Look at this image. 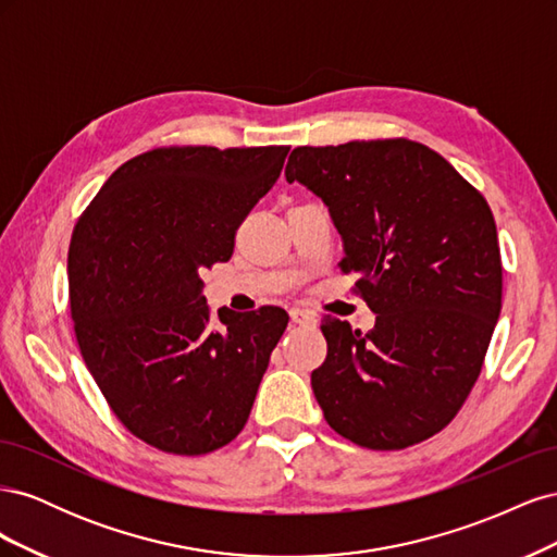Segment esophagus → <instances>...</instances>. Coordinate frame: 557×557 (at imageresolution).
I'll use <instances>...</instances> for the list:
<instances>
[{
  "label": "esophagus",
  "instance_id": "esophagus-1",
  "mask_svg": "<svg viewBox=\"0 0 557 557\" xmlns=\"http://www.w3.org/2000/svg\"><path fill=\"white\" fill-rule=\"evenodd\" d=\"M290 320L295 325H315V313L309 309H293Z\"/></svg>",
  "mask_w": 557,
  "mask_h": 557
}]
</instances>
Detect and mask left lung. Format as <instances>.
Instances as JSON below:
<instances>
[{
    "instance_id": "left-lung-1",
    "label": "left lung",
    "mask_w": 557,
    "mask_h": 557,
    "mask_svg": "<svg viewBox=\"0 0 557 557\" xmlns=\"http://www.w3.org/2000/svg\"><path fill=\"white\" fill-rule=\"evenodd\" d=\"M285 181L323 199L344 272L376 323L323 318L327 358L311 374L334 432L399 450L444 430L481 374L502 309L495 218L479 190L409 139L299 146Z\"/></svg>"
}]
</instances>
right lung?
Segmentation results:
<instances>
[{
  "label": "right lung",
  "instance_id": "obj_1",
  "mask_svg": "<svg viewBox=\"0 0 557 557\" xmlns=\"http://www.w3.org/2000/svg\"><path fill=\"white\" fill-rule=\"evenodd\" d=\"M288 146L156 148L109 176L72 234L81 356L117 420L164 453L230 444L288 327L278 307L211 309L201 272L281 176Z\"/></svg>",
  "mask_w": 557,
  "mask_h": 557
}]
</instances>
